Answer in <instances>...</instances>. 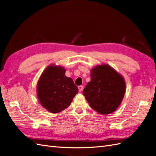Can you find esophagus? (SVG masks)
I'll return each instance as SVG.
<instances>
[{
	"label": "esophagus",
	"instance_id": "esophagus-1",
	"mask_svg": "<svg viewBox=\"0 0 156 156\" xmlns=\"http://www.w3.org/2000/svg\"><path fill=\"white\" fill-rule=\"evenodd\" d=\"M78 88H79V91L81 92V91H83V86H82V85L79 86Z\"/></svg>",
	"mask_w": 156,
	"mask_h": 156
}]
</instances>
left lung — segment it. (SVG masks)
<instances>
[{
    "label": "left lung",
    "instance_id": "obj_1",
    "mask_svg": "<svg viewBox=\"0 0 156 156\" xmlns=\"http://www.w3.org/2000/svg\"><path fill=\"white\" fill-rule=\"evenodd\" d=\"M90 77L83 92L90 106L100 114L113 112L123 100L126 92L124 78L107 64L94 68Z\"/></svg>",
    "mask_w": 156,
    "mask_h": 156
}]
</instances>
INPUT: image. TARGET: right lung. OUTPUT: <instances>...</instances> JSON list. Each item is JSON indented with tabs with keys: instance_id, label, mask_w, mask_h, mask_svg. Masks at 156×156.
<instances>
[{
	"instance_id": "add662e5",
	"label": "right lung",
	"mask_w": 156,
	"mask_h": 156,
	"mask_svg": "<svg viewBox=\"0 0 156 156\" xmlns=\"http://www.w3.org/2000/svg\"><path fill=\"white\" fill-rule=\"evenodd\" d=\"M62 67L49 66L41 74L37 86L41 105L52 113L64 110L72 103L78 88L72 78L65 75Z\"/></svg>"
}]
</instances>
